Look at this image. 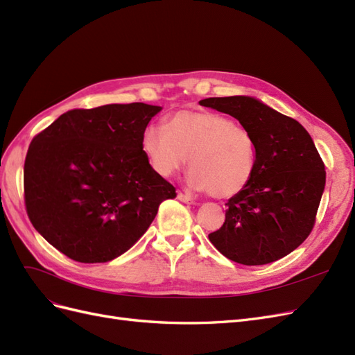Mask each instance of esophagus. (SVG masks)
Returning <instances> with one entry per match:
<instances>
[{
    "label": "esophagus",
    "mask_w": 355,
    "mask_h": 355,
    "mask_svg": "<svg viewBox=\"0 0 355 355\" xmlns=\"http://www.w3.org/2000/svg\"><path fill=\"white\" fill-rule=\"evenodd\" d=\"M178 198L182 201V202H187V204H197V200L192 198L191 196L188 194H184V192H179L178 194Z\"/></svg>",
    "instance_id": "obj_1"
}]
</instances>
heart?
Returning <instances> with one entry per match:
<instances>
[{"instance_id":"obj_1","label":"heart","mask_w":355,"mask_h":355,"mask_svg":"<svg viewBox=\"0 0 355 355\" xmlns=\"http://www.w3.org/2000/svg\"><path fill=\"white\" fill-rule=\"evenodd\" d=\"M142 151L163 178L176 175L189 158L188 184L214 198L237 196L256 168L252 133L232 118L206 110H182L166 118L164 128L146 127Z\"/></svg>"}]
</instances>
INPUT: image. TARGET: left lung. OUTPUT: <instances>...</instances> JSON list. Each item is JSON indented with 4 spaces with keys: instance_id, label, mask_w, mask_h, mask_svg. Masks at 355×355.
Listing matches in <instances>:
<instances>
[{
    "instance_id": "obj_1",
    "label": "left lung",
    "mask_w": 355,
    "mask_h": 355,
    "mask_svg": "<svg viewBox=\"0 0 355 355\" xmlns=\"http://www.w3.org/2000/svg\"><path fill=\"white\" fill-rule=\"evenodd\" d=\"M237 118L256 142L250 184L228 200L220 230L209 240L228 259L265 265L282 259L313 231L326 185L324 164L302 124L252 96L200 101Z\"/></svg>"
}]
</instances>
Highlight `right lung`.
I'll use <instances>...</instances> for the list:
<instances>
[{"label":"right lung","mask_w":355,"mask_h":355,"mask_svg":"<svg viewBox=\"0 0 355 355\" xmlns=\"http://www.w3.org/2000/svg\"><path fill=\"white\" fill-rule=\"evenodd\" d=\"M161 106L111 103L62 114L29 145L25 204L34 228L83 263L110 262L142 237L176 189L149 164L142 133Z\"/></svg>","instance_id":"obj_1"}]
</instances>
